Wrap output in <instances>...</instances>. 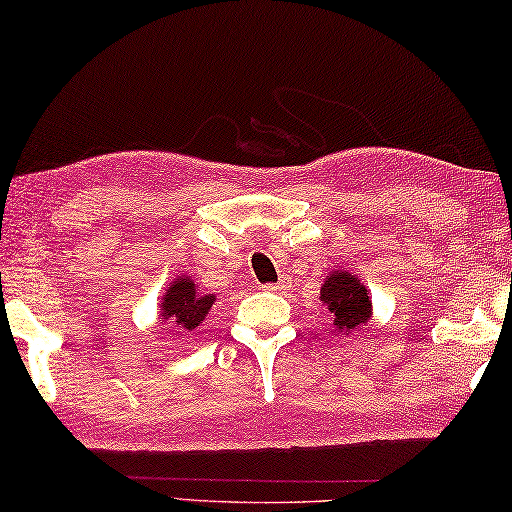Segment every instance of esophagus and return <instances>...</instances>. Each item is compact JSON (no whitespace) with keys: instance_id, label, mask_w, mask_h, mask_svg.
Instances as JSON below:
<instances>
[{"instance_id":"esophagus-1","label":"esophagus","mask_w":512,"mask_h":512,"mask_svg":"<svg viewBox=\"0 0 512 512\" xmlns=\"http://www.w3.org/2000/svg\"><path fill=\"white\" fill-rule=\"evenodd\" d=\"M288 288H290V279H281V281H276V283H267L265 285L267 292H283V290H288Z\"/></svg>"}]
</instances>
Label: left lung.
Segmentation results:
<instances>
[{
	"label": "left lung",
	"instance_id": "8db88e82",
	"mask_svg": "<svg viewBox=\"0 0 512 512\" xmlns=\"http://www.w3.org/2000/svg\"><path fill=\"white\" fill-rule=\"evenodd\" d=\"M321 303L328 308L333 317V326L337 335H348L351 330H360L371 319V299L369 290L355 274L346 270L330 272L328 279L321 285Z\"/></svg>",
	"mask_w": 512,
	"mask_h": 512
}]
</instances>
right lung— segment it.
<instances>
[{
  "instance_id": "add662e5",
  "label": "right lung",
  "mask_w": 512,
  "mask_h": 512,
  "mask_svg": "<svg viewBox=\"0 0 512 512\" xmlns=\"http://www.w3.org/2000/svg\"><path fill=\"white\" fill-rule=\"evenodd\" d=\"M215 297L213 294H200L191 276H179L168 285L161 297L159 319L161 324L175 328V335L191 333L209 315Z\"/></svg>"
}]
</instances>
